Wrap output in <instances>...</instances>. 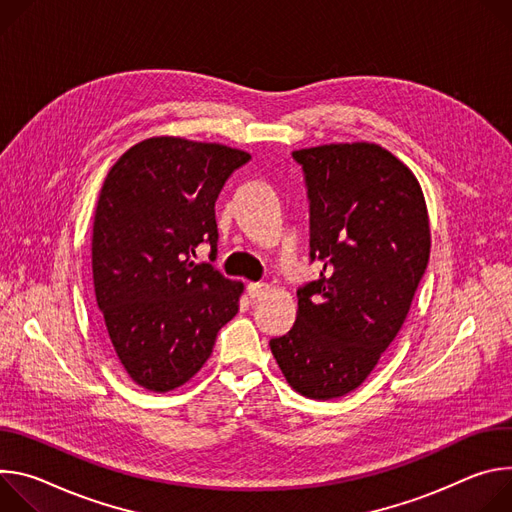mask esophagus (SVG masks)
Wrapping results in <instances>:
<instances>
[{
	"instance_id": "1",
	"label": "esophagus",
	"mask_w": 512,
	"mask_h": 512,
	"mask_svg": "<svg viewBox=\"0 0 512 512\" xmlns=\"http://www.w3.org/2000/svg\"><path fill=\"white\" fill-rule=\"evenodd\" d=\"M246 291H248V295H250V299H252V301H258L260 297H264V295H266L268 285H264V282H248Z\"/></svg>"
}]
</instances>
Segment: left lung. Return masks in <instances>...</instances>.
Wrapping results in <instances>:
<instances>
[{"instance_id": "8db88e82", "label": "left lung", "mask_w": 512, "mask_h": 512, "mask_svg": "<svg viewBox=\"0 0 512 512\" xmlns=\"http://www.w3.org/2000/svg\"><path fill=\"white\" fill-rule=\"evenodd\" d=\"M309 201V260L289 333L270 350L289 384L329 401L358 388L401 331L429 262V219L411 170L388 150H295Z\"/></svg>"}]
</instances>
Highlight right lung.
<instances>
[{
  "instance_id": "1",
  "label": "right lung",
  "mask_w": 512,
  "mask_h": 512,
  "mask_svg": "<svg viewBox=\"0 0 512 512\" xmlns=\"http://www.w3.org/2000/svg\"><path fill=\"white\" fill-rule=\"evenodd\" d=\"M252 156L221 144L148 138L101 187L93 221V285L105 337L130 378L154 392L195 376L217 331L238 313L242 282L217 254L215 201ZM199 243L209 263H193Z\"/></svg>"
}]
</instances>
